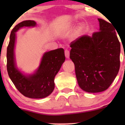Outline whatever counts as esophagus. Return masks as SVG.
Masks as SVG:
<instances>
[{"instance_id": "1", "label": "esophagus", "mask_w": 125, "mask_h": 125, "mask_svg": "<svg viewBox=\"0 0 125 125\" xmlns=\"http://www.w3.org/2000/svg\"><path fill=\"white\" fill-rule=\"evenodd\" d=\"M64 54H65L66 58L67 59L69 58L70 53H69V51L68 50H65V51H64Z\"/></svg>"}]
</instances>
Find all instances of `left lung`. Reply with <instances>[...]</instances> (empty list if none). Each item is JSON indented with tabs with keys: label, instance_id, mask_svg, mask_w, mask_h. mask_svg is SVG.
Here are the masks:
<instances>
[{
	"label": "left lung",
	"instance_id": "1",
	"mask_svg": "<svg viewBox=\"0 0 125 125\" xmlns=\"http://www.w3.org/2000/svg\"><path fill=\"white\" fill-rule=\"evenodd\" d=\"M99 31L72 42L70 58L79 86L89 93L106 90L120 67V44L112 24L98 19Z\"/></svg>",
	"mask_w": 125,
	"mask_h": 125
}]
</instances>
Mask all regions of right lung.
I'll return each instance as SVG.
<instances>
[{
  "label": "right lung",
  "mask_w": 125,
  "mask_h": 125,
  "mask_svg": "<svg viewBox=\"0 0 125 125\" xmlns=\"http://www.w3.org/2000/svg\"><path fill=\"white\" fill-rule=\"evenodd\" d=\"M34 21H25L19 23L12 29L7 48V70L10 79L20 92L26 97L33 99L48 96L54 88V77L65 61L64 49L59 48L45 52L39 66L35 73L26 74L17 67L15 57L16 34L23 27H35Z\"/></svg>",
  "instance_id": "obj_1"
}]
</instances>
